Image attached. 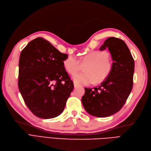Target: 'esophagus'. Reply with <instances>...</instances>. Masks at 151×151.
I'll list each match as a JSON object with an SVG mask.
<instances>
[{"label": "esophagus", "instance_id": "obj_1", "mask_svg": "<svg viewBox=\"0 0 151 151\" xmlns=\"http://www.w3.org/2000/svg\"><path fill=\"white\" fill-rule=\"evenodd\" d=\"M74 88H77V87L79 85L77 84H76V83H74Z\"/></svg>", "mask_w": 151, "mask_h": 151}]
</instances>
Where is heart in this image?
I'll list each match as a JSON object with an SVG mask.
<instances>
[{"label": "heart", "instance_id": "b5f03b06", "mask_svg": "<svg viewBox=\"0 0 151 151\" xmlns=\"http://www.w3.org/2000/svg\"><path fill=\"white\" fill-rule=\"evenodd\" d=\"M82 64L86 65L85 73H77L72 77L73 81L78 84L89 85L94 83H101L106 80L110 75L113 63L109 54L106 52H91L83 57ZM81 62L76 57L68 56L63 61V66L65 70L70 74H74L81 67Z\"/></svg>", "mask_w": 151, "mask_h": 151}]
</instances>
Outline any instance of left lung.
<instances>
[{"label":"left lung","mask_w":151,"mask_h":151,"mask_svg":"<svg viewBox=\"0 0 151 151\" xmlns=\"http://www.w3.org/2000/svg\"><path fill=\"white\" fill-rule=\"evenodd\" d=\"M109 50L113 68L108 78L98 87L85 88L82 103L91 115L103 118L120 111L132 89L134 60L126 43L121 39H106L100 50Z\"/></svg>","instance_id":"8db88e82"}]
</instances>
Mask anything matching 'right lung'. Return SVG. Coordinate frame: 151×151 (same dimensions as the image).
<instances>
[{
    "mask_svg": "<svg viewBox=\"0 0 151 151\" xmlns=\"http://www.w3.org/2000/svg\"><path fill=\"white\" fill-rule=\"evenodd\" d=\"M60 53L47 40L37 38L22 50L19 61L18 87L26 106L43 119L58 116L74 89Z\"/></svg>",
    "mask_w": 151,
    "mask_h": 151,
    "instance_id": "right-lung-1",
    "label": "right lung"
}]
</instances>
